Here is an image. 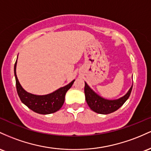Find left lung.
I'll list each match as a JSON object with an SVG mask.
<instances>
[{
    "mask_svg": "<svg viewBox=\"0 0 151 151\" xmlns=\"http://www.w3.org/2000/svg\"><path fill=\"white\" fill-rule=\"evenodd\" d=\"M132 88H133V85L124 96L117 99L113 100L107 99L99 96L90 87L86 82H85L84 92L86 102L90 108L97 113L106 115L115 112L124 104V103L129 98Z\"/></svg>",
    "mask_w": 151,
    "mask_h": 151,
    "instance_id": "left-lung-1",
    "label": "left lung"
}]
</instances>
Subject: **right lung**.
Returning <instances> with one entry per match:
<instances>
[{"instance_id": "right-lung-1", "label": "right lung", "mask_w": 151, "mask_h": 151, "mask_svg": "<svg viewBox=\"0 0 151 151\" xmlns=\"http://www.w3.org/2000/svg\"><path fill=\"white\" fill-rule=\"evenodd\" d=\"M16 65L17 60L14 65V75L16 78L17 92L22 103L30 110L39 114H50L60 110L65 101V96L66 92L70 88L75 80L72 81L66 86L60 88L50 93L35 95L27 92L21 86L16 75Z\"/></svg>"}]
</instances>
